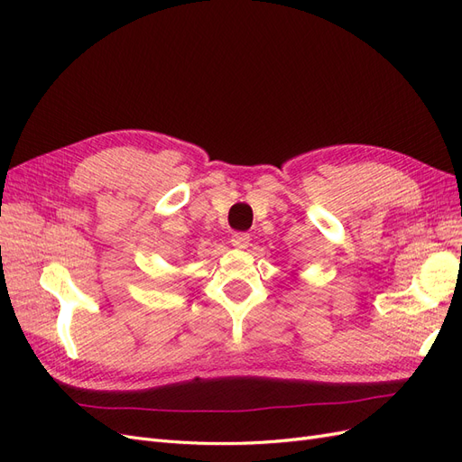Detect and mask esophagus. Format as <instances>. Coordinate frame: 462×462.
Instances as JSON below:
<instances>
[{"instance_id":"1","label":"esophagus","mask_w":462,"mask_h":462,"mask_svg":"<svg viewBox=\"0 0 462 462\" xmlns=\"http://www.w3.org/2000/svg\"><path fill=\"white\" fill-rule=\"evenodd\" d=\"M248 243H250V235H248V233L239 231V233H233V235H231V245H233L235 248H246Z\"/></svg>"}]
</instances>
